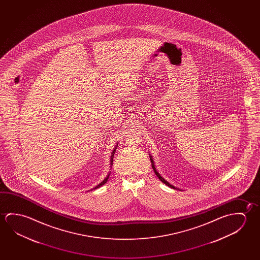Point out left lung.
I'll use <instances>...</instances> for the list:
<instances>
[{"instance_id":"1","label":"left lung","mask_w":260,"mask_h":260,"mask_svg":"<svg viewBox=\"0 0 260 260\" xmlns=\"http://www.w3.org/2000/svg\"><path fill=\"white\" fill-rule=\"evenodd\" d=\"M149 157H150V161H151V166H152V169H153L154 172H155V174L157 175V178L158 179H160V181H162L163 183L165 184V185H167V186H169V187H171V188H173V189H177V190H181L180 188H178V187H174L173 185H171V183H169L168 181H167L166 179H163L162 178L161 176H160V174L157 172V170H156V168H155V165H154V161H153V158L151 157V155L149 154Z\"/></svg>"}]
</instances>
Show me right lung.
<instances>
[{
    "label": "right lung",
    "instance_id": "add662e5",
    "mask_svg": "<svg viewBox=\"0 0 260 260\" xmlns=\"http://www.w3.org/2000/svg\"><path fill=\"white\" fill-rule=\"evenodd\" d=\"M117 146H118V144H116L115 148H114V149H113V150H112V152H111V161H110V164H111V168H112V163H113V156H114V153H115V150L116 149H117ZM110 175H111V171L109 172V174L107 175L106 178L103 179V181H102L101 183L98 184L96 187H94L93 188H91V190H92V189H96V188H99V187H102V186H103L104 184L106 183L107 181H108V179H109V178H110ZM88 191H89V190H88Z\"/></svg>",
    "mask_w": 260,
    "mask_h": 260
}]
</instances>
